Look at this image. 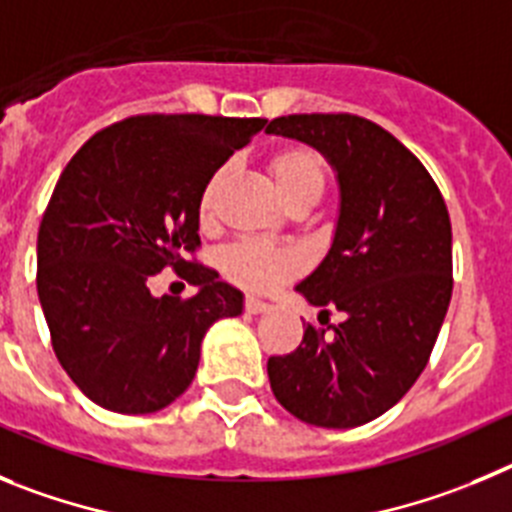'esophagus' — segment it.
Here are the masks:
<instances>
[{
  "label": "esophagus",
  "instance_id": "34e87169",
  "mask_svg": "<svg viewBox=\"0 0 512 512\" xmlns=\"http://www.w3.org/2000/svg\"><path fill=\"white\" fill-rule=\"evenodd\" d=\"M267 308H270V303L262 301V298H257V296H247L245 298V311L247 313H265Z\"/></svg>",
  "mask_w": 512,
  "mask_h": 512
}]
</instances>
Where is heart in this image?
<instances>
[{
    "mask_svg": "<svg viewBox=\"0 0 512 512\" xmlns=\"http://www.w3.org/2000/svg\"><path fill=\"white\" fill-rule=\"evenodd\" d=\"M270 173H273L275 186L285 201L301 199V196H321V191H324V163L311 147L290 145L278 150L270 158ZM222 176L224 170H216L206 183L204 193H201V219L211 216V201H214L216 188L222 183ZM222 267L227 278L234 283L252 290H270L293 278L303 267V257L296 250L265 245L257 239H242V242L224 250Z\"/></svg>",
    "mask_w": 512,
    "mask_h": 512,
    "instance_id": "1",
    "label": "heart"
}]
</instances>
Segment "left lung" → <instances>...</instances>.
<instances>
[{"mask_svg":"<svg viewBox=\"0 0 512 512\" xmlns=\"http://www.w3.org/2000/svg\"><path fill=\"white\" fill-rule=\"evenodd\" d=\"M270 135L316 147L336 170L339 219L321 265L296 285L344 313L331 334L306 324L296 352L267 359L285 411L354 428L390 411L428 365L451 301V222L421 160L357 114H288Z\"/></svg>","mask_w":512,"mask_h":512,"instance_id":"obj_1","label":"left lung"}]
</instances>
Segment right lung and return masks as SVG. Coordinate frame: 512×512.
<instances>
[{
    "label": "right lung",
    "mask_w": 512,
    "mask_h": 512,
    "mask_svg": "<svg viewBox=\"0 0 512 512\" xmlns=\"http://www.w3.org/2000/svg\"><path fill=\"white\" fill-rule=\"evenodd\" d=\"M267 119L140 114L71 158L38 232V296L53 352L78 390L114 413H155L191 385L201 339L245 296L186 255L201 247L206 183ZM173 266L191 299L149 293Z\"/></svg>",
    "instance_id": "right-lung-1"
}]
</instances>
